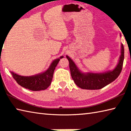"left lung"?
I'll return each instance as SVG.
<instances>
[{"mask_svg":"<svg viewBox=\"0 0 131 131\" xmlns=\"http://www.w3.org/2000/svg\"><path fill=\"white\" fill-rule=\"evenodd\" d=\"M119 62L112 70L104 73H84L78 69L74 62L68 57L71 75L75 84L78 87L85 90H100L113 82L119 75L122 71L124 60V48L121 44V50Z\"/></svg>","mask_w":131,"mask_h":131,"instance_id":"8db88e82","label":"left lung"}]
</instances>
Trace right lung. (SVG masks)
<instances>
[{"instance_id": "obj_1", "label": "right lung", "mask_w": 131, "mask_h": 131, "mask_svg": "<svg viewBox=\"0 0 131 131\" xmlns=\"http://www.w3.org/2000/svg\"><path fill=\"white\" fill-rule=\"evenodd\" d=\"M62 58H63V56L60 57L59 59L54 60L49 68L43 73L26 77L19 75L11 71L12 77L16 81L18 84L27 89L35 91L45 90L47 89L51 84L54 70L59 63L60 59Z\"/></svg>"}]
</instances>
